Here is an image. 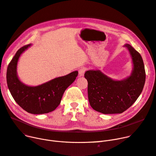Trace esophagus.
Segmentation results:
<instances>
[{"label":"esophagus","mask_w":156,"mask_h":156,"mask_svg":"<svg viewBox=\"0 0 156 156\" xmlns=\"http://www.w3.org/2000/svg\"><path fill=\"white\" fill-rule=\"evenodd\" d=\"M86 70H87V68H85V67L81 68L79 69V75H80V76H83L84 74H85V71H86Z\"/></svg>","instance_id":"1"}]
</instances>
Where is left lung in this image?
<instances>
[{"label":"left lung","mask_w":156,"mask_h":156,"mask_svg":"<svg viewBox=\"0 0 156 156\" xmlns=\"http://www.w3.org/2000/svg\"><path fill=\"white\" fill-rule=\"evenodd\" d=\"M133 68L130 76L113 80L100 70H88L85 73L88 81V96L91 107L104 114L122 113L131 107L142 91L146 71L140 53L129 44Z\"/></svg>","instance_id":"1"}]
</instances>
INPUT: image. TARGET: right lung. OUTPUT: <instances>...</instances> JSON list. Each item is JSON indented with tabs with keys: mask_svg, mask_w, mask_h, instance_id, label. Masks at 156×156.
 I'll return each mask as SVG.
<instances>
[{
	"mask_svg": "<svg viewBox=\"0 0 156 156\" xmlns=\"http://www.w3.org/2000/svg\"><path fill=\"white\" fill-rule=\"evenodd\" d=\"M30 44L20 48L9 63L7 69L9 90L17 104L28 113L43 114L55 110L61 103L66 89L75 80L78 72L56 78L36 87H29L20 81L17 75L19 58Z\"/></svg>",
	"mask_w": 156,
	"mask_h": 156,
	"instance_id": "obj_1",
	"label": "right lung"
}]
</instances>
